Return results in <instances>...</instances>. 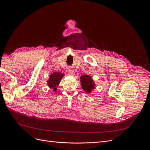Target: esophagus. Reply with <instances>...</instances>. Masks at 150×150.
I'll list each match as a JSON object with an SVG mask.
<instances>
[{"instance_id":"esophagus-1","label":"esophagus","mask_w":150,"mask_h":150,"mask_svg":"<svg viewBox=\"0 0 150 150\" xmlns=\"http://www.w3.org/2000/svg\"><path fill=\"white\" fill-rule=\"evenodd\" d=\"M67 72H68L69 74L70 75H74V74H75L74 71L73 69H69L67 70Z\"/></svg>"}]
</instances>
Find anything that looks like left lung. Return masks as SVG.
<instances>
[{
  "label": "left lung",
  "instance_id": "left-lung-1",
  "mask_svg": "<svg viewBox=\"0 0 150 150\" xmlns=\"http://www.w3.org/2000/svg\"><path fill=\"white\" fill-rule=\"evenodd\" d=\"M80 81L83 89L86 93H89L95 89V83L90 75H83L80 77Z\"/></svg>",
  "mask_w": 150,
  "mask_h": 150
}]
</instances>
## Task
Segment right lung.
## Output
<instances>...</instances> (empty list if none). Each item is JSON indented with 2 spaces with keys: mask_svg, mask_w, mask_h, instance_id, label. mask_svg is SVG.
<instances>
[{
  "mask_svg": "<svg viewBox=\"0 0 150 150\" xmlns=\"http://www.w3.org/2000/svg\"><path fill=\"white\" fill-rule=\"evenodd\" d=\"M64 75L61 72H53L50 75L49 79L47 81V85L51 89H53L54 91L57 89V86L59 84L61 80L63 78Z\"/></svg>",
  "mask_w": 150,
  "mask_h": 150,
  "instance_id": "add662e5",
  "label": "right lung"
}]
</instances>
